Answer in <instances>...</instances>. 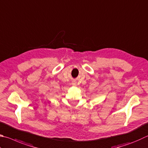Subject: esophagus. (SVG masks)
<instances>
[{"instance_id":"obj_1","label":"esophagus","mask_w":148,"mask_h":148,"mask_svg":"<svg viewBox=\"0 0 148 148\" xmlns=\"http://www.w3.org/2000/svg\"><path fill=\"white\" fill-rule=\"evenodd\" d=\"M73 85H75V83H73Z\"/></svg>"}]
</instances>
